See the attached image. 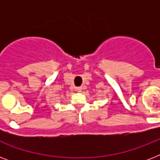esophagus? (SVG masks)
<instances>
[{
  "instance_id": "34e87169",
  "label": "esophagus",
  "mask_w": 160,
  "mask_h": 160,
  "mask_svg": "<svg viewBox=\"0 0 160 160\" xmlns=\"http://www.w3.org/2000/svg\"><path fill=\"white\" fill-rule=\"evenodd\" d=\"M75 90H76V91H78V92H81V90H82V87H76L75 88Z\"/></svg>"
}]
</instances>
